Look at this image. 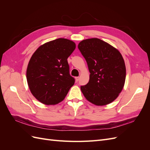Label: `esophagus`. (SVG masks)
<instances>
[{
  "label": "esophagus",
  "instance_id": "1",
  "mask_svg": "<svg viewBox=\"0 0 150 150\" xmlns=\"http://www.w3.org/2000/svg\"><path fill=\"white\" fill-rule=\"evenodd\" d=\"M79 77H75L76 82H78V81H79Z\"/></svg>",
  "mask_w": 150,
  "mask_h": 150
}]
</instances>
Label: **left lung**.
Wrapping results in <instances>:
<instances>
[{"label":"left lung","instance_id":"1","mask_svg":"<svg viewBox=\"0 0 150 150\" xmlns=\"http://www.w3.org/2000/svg\"><path fill=\"white\" fill-rule=\"evenodd\" d=\"M78 49L90 72L88 84L81 86L84 97L98 106L111 103L118 96L125 82L126 67L121 53L98 38L82 40Z\"/></svg>","mask_w":150,"mask_h":150}]
</instances>
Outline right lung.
<instances>
[{"label":"right lung","instance_id":"right-lung-1","mask_svg":"<svg viewBox=\"0 0 150 150\" xmlns=\"http://www.w3.org/2000/svg\"><path fill=\"white\" fill-rule=\"evenodd\" d=\"M75 48L74 42L59 38L42 45L32 56L27 81L31 93L38 101L49 105L64 99L75 83L67 60Z\"/></svg>","mask_w":150,"mask_h":150}]
</instances>
